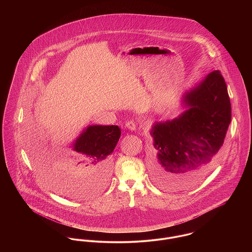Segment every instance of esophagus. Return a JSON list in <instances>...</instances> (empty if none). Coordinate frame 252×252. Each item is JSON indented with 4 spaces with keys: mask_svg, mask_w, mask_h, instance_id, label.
<instances>
[{
    "mask_svg": "<svg viewBox=\"0 0 252 252\" xmlns=\"http://www.w3.org/2000/svg\"><path fill=\"white\" fill-rule=\"evenodd\" d=\"M126 126L128 129L132 130V131H135V130L137 129V124H136V122H134V121H128V122H126Z\"/></svg>",
    "mask_w": 252,
    "mask_h": 252,
    "instance_id": "34e87169",
    "label": "esophagus"
}]
</instances>
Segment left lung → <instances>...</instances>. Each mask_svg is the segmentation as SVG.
<instances>
[{"label": "left lung", "instance_id": "obj_1", "mask_svg": "<svg viewBox=\"0 0 252 252\" xmlns=\"http://www.w3.org/2000/svg\"><path fill=\"white\" fill-rule=\"evenodd\" d=\"M182 104L186 110L179 117L157 122L150 131L156 152L154 177L166 189L206 173L231 120L227 85L219 71L210 72L186 92Z\"/></svg>", "mask_w": 252, "mask_h": 252}]
</instances>
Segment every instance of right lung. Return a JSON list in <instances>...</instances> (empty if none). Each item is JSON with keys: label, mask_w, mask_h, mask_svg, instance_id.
I'll return each mask as SVG.
<instances>
[{"label": "right lung", "mask_w": 252, "mask_h": 252, "mask_svg": "<svg viewBox=\"0 0 252 252\" xmlns=\"http://www.w3.org/2000/svg\"><path fill=\"white\" fill-rule=\"evenodd\" d=\"M121 136L118 126H89L72 144V150L77 159L70 162L60 161L58 169L44 165L36 160V171L51 189L60 193H66L61 184V175L68 178L80 179L85 192L89 194L102 191L108 182L112 154ZM82 194H78L80 196Z\"/></svg>", "instance_id": "obj_1"}]
</instances>
